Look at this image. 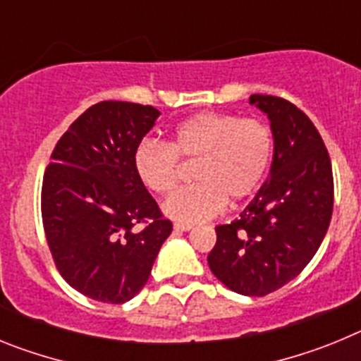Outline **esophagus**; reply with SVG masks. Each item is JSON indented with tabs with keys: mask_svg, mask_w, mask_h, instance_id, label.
I'll return each instance as SVG.
<instances>
[{
	"mask_svg": "<svg viewBox=\"0 0 361 361\" xmlns=\"http://www.w3.org/2000/svg\"><path fill=\"white\" fill-rule=\"evenodd\" d=\"M173 228L175 231H190V229H193V224H188V222H175Z\"/></svg>",
	"mask_w": 361,
	"mask_h": 361,
	"instance_id": "obj_1",
	"label": "esophagus"
}]
</instances>
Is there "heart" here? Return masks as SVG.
I'll use <instances>...</instances> for the list:
<instances>
[{
    "label": "heart",
    "instance_id": "1",
    "mask_svg": "<svg viewBox=\"0 0 361 361\" xmlns=\"http://www.w3.org/2000/svg\"><path fill=\"white\" fill-rule=\"evenodd\" d=\"M273 155L275 137L264 121L200 111L177 124L170 142L145 139L133 152V168L149 191L168 195L180 177V159L197 160V183L175 191L162 206L168 216L191 224L219 215L228 200L253 197L269 175Z\"/></svg>",
    "mask_w": 361,
    "mask_h": 361
}]
</instances>
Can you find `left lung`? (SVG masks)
Returning <instances> with one entry per match:
<instances>
[{"instance_id": "8db88e82", "label": "left lung", "mask_w": 361, "mask_h": 361, "mask_svg": "<svg viewBox=\"0 0 361 361\" xmlns=\"http://www.w3.org/2000/svg\"><path fill=\"white\" fill-rule=\"evenodd\" d=\"M275 137L271 178L240 219L216 226L209 269L231 291L266 296L304 271L320 247L334 202L333 168L317 126L275 95L250 97Z\"/></svg>"}]
</instances>
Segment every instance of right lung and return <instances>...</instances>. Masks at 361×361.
Masks as SVG:
<instances>
[{
    "mask_svg": "<svg viewBox=\"0 0 361 361\" xmlns=\"http://www.w3.org/2000/svg\"><path fill=\"white\" fill-rule=\"evenodd\" d=\"M161 111L103 101L57 141L41 188L54 264L85 296L124 304L148 282L171 222L133 168V152Z\"/></svg>",
    "mask_w": 361,
    "mask_h": 361,
    "instance_id": "right-lung-1",
    "label": "right lung"
}]
</instances>
